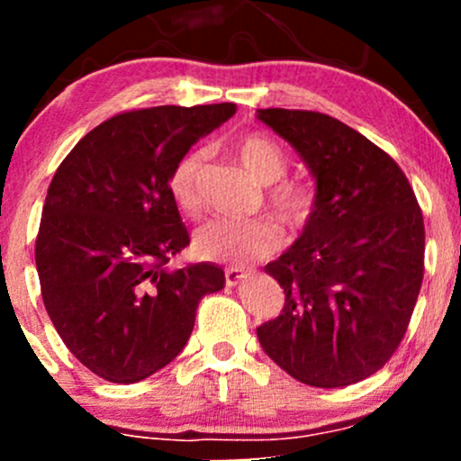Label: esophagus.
Returning <instances> with one entry per match:
<instances>
[{"instance_id":"34e87169","label":"esophagus","mask_w":461,"mask_h":461,"mask_svg":"<svg viewBox=\"0 0 461 461\" xmlns=\"http://www.w3.org/2000/svg\"><path fill=\"white\" fill-rule=\"evenodd\" d=\"M247 279V273L245 271H240V268H227L225 271V284L227 285H238L240 282H245Z\"/></svg>"}]
</instances>
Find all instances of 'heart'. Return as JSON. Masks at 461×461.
Masks as SVG:
<instances>
[{
    "label": "heart",
    "instance_id": "obj_1",
    "mask_svg": "<svg viewBox=\"0 0 461 461\" xmlns=\"http://www.w3.org/2000/svg\"><path fill=\"white\" fill-rule=\"evenodd\" d=\"M236 156L249 176L260 184L279 182L288 168V158L282 145L260 131L240 136L236 142ZM201 164H203V151H190L173 167L168 177L173 199L188 214L199 210ZM268 208L285 230L301 231L314 216L316 194L305 184L285 182L268 193ZM282 231L267 219H219L199 227L193 245L194 251L205 260L247 264L273 256L282 247Z\"/></svg>",
    "mask_w": 461,
    "mask_h": 461
}]
</instances>
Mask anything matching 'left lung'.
<instances>
[{"mask_svg": "<svg viewBox=\"0 0 461 461\" xmlns=\"http://www.w3.org/2000/svg\"><path fill=\"white\" fill-rule=\"evenodd\" d=\"M258 119L316 179L314 216L264 267L285 303L258 327V340L301 384H357L399 348L420 293L425 223L416 194L388 153L333 116L267 108Z\"/></svg>", "mask_w": 461, "mask_h": 461, "instance_id": "left-lung-1", "label": "left lung"}]
</instances>
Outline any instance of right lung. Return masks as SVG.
Segmentation results:
<instances>
[{"label":"right lung","instance_id":"right-lung-1","mask_svg":"<svg viewBox=\"0 0 461 461\" xmlns=\"http://www.w3.org/2000/svg\"><path fill=\"white\" fill-rule=\"evenodd\" d=\"M234 113L212 104L116 114L51 179L36 236L41 294L68 351L105 382H142L173 362L199 301L225 285L210 262L167 267L190 242L168 177Z\"/></svg>","mask_w":461,"mask_h":461}]
</instances>
